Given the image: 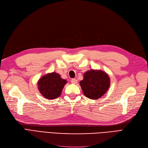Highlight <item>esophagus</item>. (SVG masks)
Instances as JSON below:
<instances>
[{
	"label": "esophagus",
	"instance_id": "obj_1",
	"mask_svg": "<svg viewBox=\"0 0 148 148\" xmlns=\"http://www.w3.org/2000/svg\"><path fill=\"white\" fill-rule=\"evenodd\" d=\"M71 82L73 84H77V79H74V78L71 79Z\"/></svg>",
	"mask_w": 148,
	"mask_h": 148
}]
</instances>
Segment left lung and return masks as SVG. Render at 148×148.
<instances>
[{
	"instance_id": "8db88e82",
	"label": "left lung",
	"mask_w": 148,
	"mask_h": 148,
	"mask_svg": "<svg viewBox=\"0 0 148 148\" xmlns=\"http://www.w3.org/2000/svg\"><path fill=\"white\" fill-rule=\"evenodd\" d=\"M110 83L109 75L98 70L87 71L84 73L83 79L79 82L84 95L95 100L104 95L110 87Z\"/></svg>"
}]
</instances>
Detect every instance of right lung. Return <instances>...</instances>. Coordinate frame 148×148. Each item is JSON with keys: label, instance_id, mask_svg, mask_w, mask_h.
I'll list each match as a JSON object with an SVG mask.
<instances>
[{"label": "right lung", "instance_id": "1", "mask_svg": "<svg viewBox=\"0 0 148 148\" xmlns=\"http://www.w3.org/2000/svg\"><path fill=\"white\" fill-rule=\"evenodd\" d=\"M66 81L59 74L52 72L43 76L38 82V89L42 96L47 99H53L61 95Z\"/></svg>", "mask_w": 148, "mask_h": 148}]
</instances>
